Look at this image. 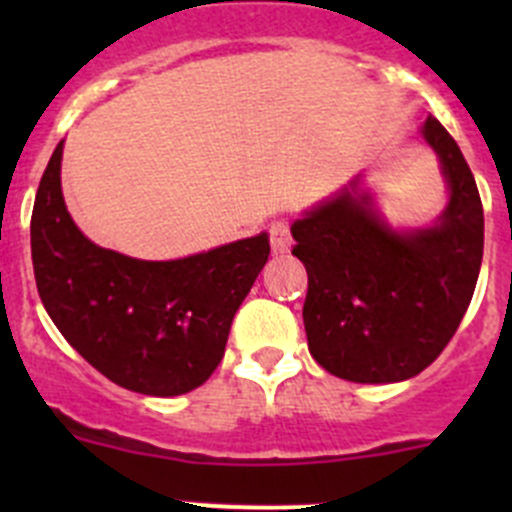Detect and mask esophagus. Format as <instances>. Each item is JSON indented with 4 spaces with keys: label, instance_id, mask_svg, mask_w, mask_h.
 Wrapping results in <instances>:
<instances>
[{
    "label": "esophagus",
    "instance_id": "34e87169",
    "mask_svg": "<svg viewBox=\"0 0 512 512\" xmlns=\"http://www.w3.org/2000/svg\"><path fill=\"white\" fill-rule=\"evenodd\" d=\"M270 245L275 255H285L292 247V230H289L287 220H275L270 225Z\"/></svg>",
    "mask_w": 512,
    "mask_h": 512
}]
</instances>
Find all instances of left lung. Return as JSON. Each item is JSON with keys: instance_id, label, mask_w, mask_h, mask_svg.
Listing matches in <instances>:
<instances>
[{"instance_id": "1", "label": "left lung", "mask_w": 512, "mask_h": 512, "mask_svg": "<svg viewBox=\"0 0 512 512\" xmlns=\"http://www.w3.org/2000/svg\"><path fill=\"white\" fill-rule=\"evenodd\" d=\"M421 136L441 160L448 205L428 227L394 230L361 175L292 223L307 267L309 354L339 379L394 384L421 374L456 334L483 260L478 185L433 116Z\"/></svg>"}]
</instances>
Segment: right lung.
I'll return each mask as SVG.
<instances>
[{
	"label": "right lung",
	"mask_w": 512,
	"mask_h": 512,
	"mask_svg": "<svg viewBox=\"0 0 512 512\" xmlns=\"http://www.w3.org/2000/svg\"><path fill=\"white\" fill-rule=\"evenodd\" d=\"M64 141L41 175L32 213L39 297L66 342L113 384L180 396L218 369L235 312L270 255L267 232L168 262L98 247L61 193Z\"/></svg>",
	"instance_id": "add662e5"
}]
</instances>
